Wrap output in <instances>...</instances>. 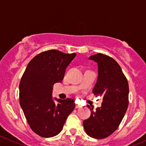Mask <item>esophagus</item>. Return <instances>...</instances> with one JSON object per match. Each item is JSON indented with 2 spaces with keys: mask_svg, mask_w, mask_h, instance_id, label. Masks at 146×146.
I'll list each match as a JSON object with an SVG mask.
<instances>
[{
  "mask_svg": "<svg viewBox=\"0 0 146 146\" xmlns=\"http://www.w3.org/2000/svg\"><path fill=\"white\" fill-rule=\"evenodd\" d=\"M81 106L79 105V104H76V108L78 109V108H81Z\"/></svg>",
  "mask_w": 146,
  "mask_h": 146,
  "instance_id": "1",
  "label": "esophagus"
}]
</instances>
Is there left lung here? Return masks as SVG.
Listing matches in <instances>:
<instances>
[{
  "instance_id": "left-lung-1",
  "label": "left lung",
  "mask_w": 146,
  "mask_h": 146,
  "mask_svg": "<svg viewBox=\"0 0 146 146\" xmlns=\"http://www.w3.org/2000/svg\"><path fill=\"white\" fill-rule=\"evenodd\" d=\"M88 59L98 65V78L93 93L103 96V102L96 110L87 106L92 113L83 125L90 137L103 139L117 129L125 116L129 103L128 82L119 64L111 57L98 53Z\"/></svg>"
}]
</instances>
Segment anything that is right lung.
Listing matches in <instances>:
<instances>
[{
  "label": "right lung",
  "instance_id": "right-lung-1",
  "mask_svg": "<svg viewBox=\"0 0 146 146\" xmlns=\"http://www.w3.org/2000/svg\"><path fill=\"white\" fill-rule=\"evenodd\" d=\"M76 53L59 50L42 52L32 58L19 84L20 105L31 129L41 137L60 133L67 117L75 108L74 100L52 96L53 85L62 82L65 69Z\"/></svg>",
  "mask_w": 146,
  "mask_h": 146
}]
</instances>
